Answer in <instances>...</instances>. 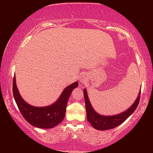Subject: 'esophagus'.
Listing matches in <instances>:
<instances>
[{"instance_id": "34e87169", "label": "esophagus", "mask_w": 153, "mask_h": 153, "mask_svg": "<svg viewBox=\"0 0 153 153\" xmlns=\"http://www.w3.org/2000/svg\"><path fill=\"white\" fill-rule=\"evenodd\" d=\"M81 81H83V79H81Z\"/></svg>"}]
</instances>
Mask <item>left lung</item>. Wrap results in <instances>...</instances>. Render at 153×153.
<instances>
[{
  "instance_id": "obj_1",
  "label": "left lung",
  "mask_w": 153,
  "mask_h": 153,
  "mask_svg": "<svg viewBox=\"0 0 153 153\" xmlns=\"http://www.w3.org/2000/svg\"><path fill=\"white\" fill-rule=\"evenodd\" d=\"M140 94H141V91L134 104L125 111L114 116H102L94 110L89 100L86 89H83L88 121L91 123L94 128L98 130H106L118 127L125 120H127V118H129L136 110L139 103Z\"/></svg>"
}]
</instances>
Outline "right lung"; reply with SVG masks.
<instances>
[{"label": "right lung", "mask_w": 153, "mask_h": 153, "mask_svg": "<svg viewBox=\"0 0 153 153\" xmlns=\"http://www.w3.org/2000/svg\"><path fill=\"white\" fill-rule=\"evenodd\" d=\"M77 86V81L68 85L55 103L44 107L30 105L23 100L16 87L15 76L13 79L12 91L16 105L27 122L38 128L50 129L56 126L63 120L69 97L74 88Z\"/></svg>", "instance_id": "add662e5"}]
</instances>
